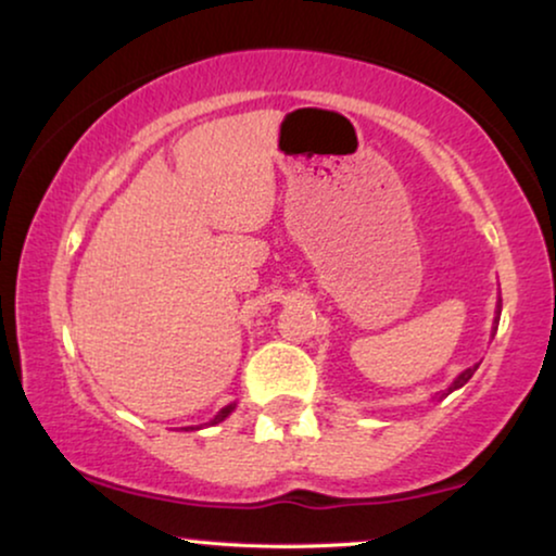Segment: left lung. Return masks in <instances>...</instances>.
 Masks as SVG:
<instances>
[{
  "mask_svg": "<svg viewBox=\"0 0 556 556\" xmlns=\"http://www.w3.org/2000/svg\"><path fill=\"white\" fill-rule=\"evenodd\" d=\"M498 316H501V303H498V311H496V326H498ZM496 326H493V331H496ZM476 369H478V364H476V367H470V369H466V371H460V375H458V377H455V382H453L451 387H447V392H443V394H451L453 390H460V387H463V384H466L470 377H473V371H476Z\"/></svg>",
  "mask_w": 556,
  "mask_h": 556,
  "instance_id": "8db88e82",
  "label": "left lung"
}]
</instances>
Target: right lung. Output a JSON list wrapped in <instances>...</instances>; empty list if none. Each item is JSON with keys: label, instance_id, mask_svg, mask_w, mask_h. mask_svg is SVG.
Instances as JSON below:
<instances>
[{"label": "right lung", "instance_id": "obj_1", "mask_svg": "<svg viewBox=\"0 0 556 556\" xmlns=\"http://www.w3.org/2000/svg\"><path fill=\"white\" fill-rule=\"evenodd\" d=\"M232 409H235V402H232V405H227V407H223V409H219V413H217L215 417H212V420H210L207 425H217V422H223V420H225V417L232 413ZM185 430H189V428H185ZM192 430H194V428H192Z\"/></svg>", "mask_w": 556, "mask_h": 556}]
</instances>
